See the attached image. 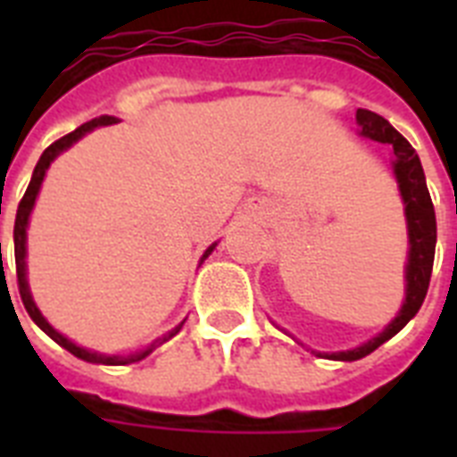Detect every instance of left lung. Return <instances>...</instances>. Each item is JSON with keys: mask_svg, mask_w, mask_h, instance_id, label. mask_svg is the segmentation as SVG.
Here are the masks:
<instances>
[{"mask_svg": "<svg viewBox=\"0 0 457 457\" xmlns=\"http://www.w3.org/2000/svg\"><path fill=\"white\" fill-rule=\"evenodd\" d=\"M355 120L361 125V135L382 142V145L394 146V172H396L398 189L405 204V218H408V239H411V251H408V268H405V301L396 320L384 329L379 337L370 339L368 344L353 348V351H341V353H325L329 361H358L365 358L375 348H379L384 341H389L394 334L403 329L420 305L425 301L429 279H432L434 268V249H436V215H434V204L429 196L425 182V170L420 163L418 154L411 146V142L394 128V125L382 118L375 111L358 109ZM322 355V353H318Z\"/></svg>", "mask_w": 457, "mask_h": 457, "instance_id": "1", "label": "left lung"}]
</instances>
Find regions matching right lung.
I'll use <instances>...</instances> for the list:
<instances>
[{
  "label": "right lung",
  "instance_id": "right-lung-1",
  "mask_svg": "<svg viewBox=\"0 0 457 457\" xmlns=\"http://www.w3.org/2000/svg\"><path fill=\"white\" fill-rule=\"evenodd\" d=\"M116 123V118L111 116H102V118H95V120H89V123L80 125L78 130L68 132L66 137L56 139L54 145H49L45 149V154L39 156L37 165H35V172H32V179L30 185H28V189H25L23 199H21V204H18V211H16V225H13V251H16V278H18V292H21V301H23L25 311H28V315H30L35 322H37V327L42 329V332H46L49 337H52L59 346H63L66 351H71V353L75 355V358H80V361H87V362H99V365H128V362H137L142 361V358H146V355L152 353L154 348H156V344H163V341H168L170 337H175V334L179 332V327H175L168 337H163L161 341H156L152 348H146V351H142V353H135V355H128V358H123V355H102V353H95V351H87V348H80L75 346L73 341L66 339L63 334H59L56 329H54L49 322H46L45 318H42V312L37 311V305L32 303V296H30V289H28V279H25V228H28V218H30V211L32 206H35V199H37V192H39V185H42V179H45V172L46 168H49V163H52L54 158L59 156L63 149H68V146L73 145V142H78V139L82 137V135H87L89 130H95V128H99V125H111ZM213 251V246L206 251V256ZM204 256V258H206Z\"/></svg>",
  "mask_w": 457,
  "mask_h": 457
}]
</instances>
